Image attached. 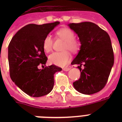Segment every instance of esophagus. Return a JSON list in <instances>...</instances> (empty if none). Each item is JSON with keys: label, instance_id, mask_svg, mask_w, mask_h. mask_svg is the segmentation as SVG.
Segmentation results:
<instances>
[{"label": "esophagus", "instance_id": "34e87169", "mask_svg": "<svg viewBox=\"0 0 122 122\" xmlns=\"http://www.w3.org/2000/svg\"><path fill=\"white\" fill-rule=\"evenodd\" d=\"M70 70V67H65L63 68V70L65 71H68Z\"/></svg>", "mask_w": 122, "mask_h": 122}]
</instances>
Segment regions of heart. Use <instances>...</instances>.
Segmentation results:
<instances>
[{"label":"heart","instance_id":"b5f03b06","mask_svg":"<svg viewBox=\"0 0 122 122\" xmlns=\"http://www.w3.org/2000/svg\"><path fill=\"white\" fill-rule=\"evenodd\" d=\"M57 35L65 41L63 50H69L71 52H76L80 48V43L74 38V33L71 30L68 28H63L57 32ZM53 41L50 35L45 36L43 42V48L46 52H49L52 50ZM71 56L68 51L63 52H56L49 56V61L51 63L59 66H65L70 62Z\"/></svg>","mask_w":122,"mask_h":122}]
</instances>
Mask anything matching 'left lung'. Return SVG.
<instances>
[{"instance_id": "8db88e82", "label": "left lung", "mask_w": 122, "mask_h": 122, "mask_svg": "<svg viewBox=\"0 0 122 122\" xmlns=\"http://www.w3.org/2000/svg\"><path fill=\"white\" fill-rule=\"evenodd\" d=\"M77 34L81 46L72 65L77 64L80 78L73 82L74 89L85 95L97 93L106 86L114 62L111 41L107 32L93 22L68 24ZM84 69H82V65Z\"/></svg>"}]
</instances>
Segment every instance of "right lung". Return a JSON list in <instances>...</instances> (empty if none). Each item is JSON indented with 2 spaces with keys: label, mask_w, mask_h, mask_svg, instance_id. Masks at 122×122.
Returning a JSON list of instances; mask_svg holds the SVG:
<instances>
[{
  "label": "right lung",
  "mask_w": 122,
  "mask_h": 122,
  "mask_svg": "<svg viewBox=\"0 0 122 122\" xmlns=\"http://www.w3.org/2000/svg\"><path fill=\"white\" fill-rule=\"evenodd\" d=\"M60 22L23 27L12 38L8 50L10 75L15 84L28 95L40 97L50 93L54 84V74L62 68L54 65L40 70L48 58L43 48L45 36Z\"/></svg>",
  "instance_id": "right-lung-1"
}]
</instances>
